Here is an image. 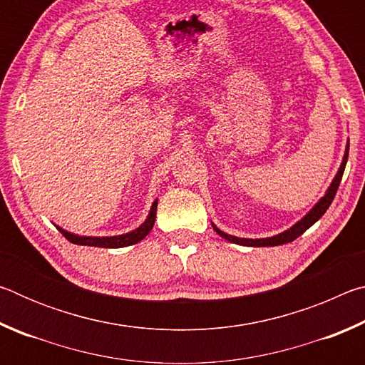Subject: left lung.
<instances>
[{
  "label": "left lung",
  "mask_w": 365,
  "mask_h": 365,
  "mask_svg": "<svg viewBox=\"0 0 365 365\" xmlns=\"http://www.w3.org/2000/svg\"><path fill=\"white\" fill-rule=\"evenodd\" d=\"M348 153H349V145H348V148H346V154H344V159H343V163H341V168H339L338 174L335 177V180L331 182L329 191H327L322 200H320L317 205L312 207V211L309 212L304 219H301L298 224L289 228V230L283 232L280 235H275V237H272V238H261V240H248V238L232 237V235H227L224 232H220L217 227L212 225L214 230L217 232L222 238L228 240V242L237 243V245H243V246H279V245H285V243L293 242V240L301 237V235L304 233L309 227H312L314 224H316V222L327 212V209L330 207L333 197H335L336 191H338L339 182H341V177H343V172H344V168H346V163H348Z\"/></svg>",
  "instance_id": "left-lung-1"
}]
</instances>
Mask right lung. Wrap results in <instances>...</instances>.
I'll use <instances>...</instances> for the list:
<instances>
[{"mask_svg":"<svg viewBox=\"0 0 365 365\" xmlns=\"http://www.w3.org/2000/svg\"><path fill=\"white\" fill-rule=\"evenodd\" d=\"M156 209H158V201L153 202L150 215L145 220V224H141L137 230H133L130 233L125 235H119V237H104V238H98V237H77V235H72L69 232L59 228V232L64 235V237L69 240L73 245H82V246H98V248H123V246H130L138 243L140 240H143L148 233L151 232V228L154 225V220H156Z\"/></svg>","mask_w":365,"mask_h":365,"instance_id":"1","label":"right lung"}]
</instances>
